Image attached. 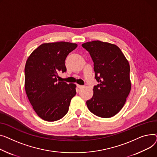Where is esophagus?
<instances>
[{"instance_id": "34e87169", "label": "esophagus", "mask_w": 157, "mask_h": 157, "mask_svg": "<svg viewBox=\"0 0 157 157\" xmlns=\"http://www.w3.org/2000/svg\"><path fill=\"white\" fill-rule=\"evenodd\" d=\"M83 87H84V86H82V85L77 84V87H78V88H82Z\"/></svg>"}]
</instances>
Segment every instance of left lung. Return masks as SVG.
<instances>
[{
    "mask_svg": "<svg viewBox=\"0 0 157 157\" xmlns=\"http://www.w3.org/2000/svg\"><path fill=\"white\" fill-rule=\"evenodd\" d=\"M82 46L93 59L95 78L99 82L87 106L98 117H112L122 109L131 89L129 63L115 44L94 40Z\"/></svg>",
    "mask_w": 157,
    "mask_h": 157,
    "instance_id": "obj_1",
    "label": "left lung"
}]
</instances>
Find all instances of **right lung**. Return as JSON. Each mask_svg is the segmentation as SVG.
Wrapping results in <instances>:
<instances>
[{"label":"right lung","mask_w":157,"mask_h":157,"mask_svg":"<svg viewBox=\"0 0 157 157\" xmlns=\"http://www.w3.org/2000/svg\"><path fill=\"white\" fill-rule=\"evenodd\" d=\"M77 47L75 43H44L28 58L25 68V88L34 111L45 121L54 122L68 112L76 85L58 82V73L65 72L66 58Z\"/></svg>","instance_id":"right-lung-1"}]
</instances>
